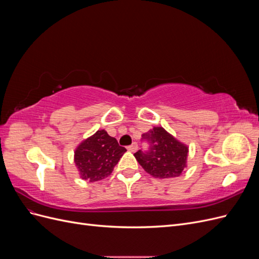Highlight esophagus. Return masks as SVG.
<instances>
[{
	"label": "esophagus",
	"mask_w": 259,
	"mask_h": 259,
	"mask_svg": "<svg viewBox=\"0 0 259 259\" xmlns=\"http://www.w3.org/2000/svg\"><path fill=\"white\" fill-rule=\"evenodd\" d=\"M137 149H138V146H137V144H136V143H133L131 146H128V147H127V150H130V151H132V152L136 151Z\"/></svg>",
	"instance_id": "obj_1"
}]
</instances>
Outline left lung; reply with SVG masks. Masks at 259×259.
Returning <instances> with one entry per match:
<instances>
[{
    "label": "left lung",
    "mask_w": 259,
    "mask_h": 259,
    "mask_svg": "<svg viewBox=\"0 0 259 259\" xmlns=\"http://www.w3.org/2000/svg\"><path fill=\"white\" fill-rule=\"evenodd\" d=\"M148 150H138L134 155L143 168L155 178H171L182 175L187 167L188 147L163 127H153L142 135Z\"/></svg>",
    "instance_id": "8db88e82"
}]
</instances>
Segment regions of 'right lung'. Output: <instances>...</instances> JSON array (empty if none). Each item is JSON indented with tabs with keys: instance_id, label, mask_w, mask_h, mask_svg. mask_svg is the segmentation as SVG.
Wrapping results in <instances>:
<instances>
[{
	"instance_id": "obj_1",
	"label": "right lung",
	"mask_w": 259,
	"mask_h": 259,
	"mask_svg": "<svg viewBox=\"0 0 259 259\" xmlns=\"http://www.w3.org/2000/svg\"><path fill=\"white\" fill-rule=\"evenodd\" d=\"M125 151L114 137L100 130L75 149L74 162L81 178L94 183L110 175Z\"/></svg>"
}]
</instances>
